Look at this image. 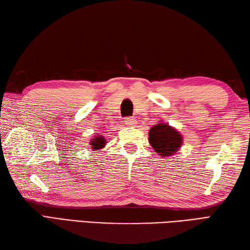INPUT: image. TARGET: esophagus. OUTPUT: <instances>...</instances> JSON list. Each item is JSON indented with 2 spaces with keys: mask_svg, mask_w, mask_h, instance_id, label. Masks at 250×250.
Instances as JSON below:
<instances>
[{
  "mask_svg": "<svg viewBox=\"0 0 250 250\" xmlns=\"http://www.w3.org/2000/svg\"><path fill=\"white\" fill-rule=\"evenodd\" d=\"M125 122L128 126H133L135 125V120L133 118H131V117H126L125 119Z\"/></svg>",
  "mask_w": 250,
  "mask_h": 250,
  "instance_id": "1",
  "label": "esophagus"
}]
</instances>
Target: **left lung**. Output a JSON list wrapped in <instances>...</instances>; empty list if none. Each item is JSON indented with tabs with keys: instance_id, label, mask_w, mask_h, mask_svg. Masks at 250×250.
<instances>
[{
	"instance_id": "1",
	"label": "left lung",
	"mask_w": 250,
	"mask_h": 250,
	"mask_svg": "<svg viewBox=\"0 0 250 250\" xmlns=\"http://www.w3.org/2000/svg\"><path fill=\"white\" fill-rule=\"evenodd\" d=\"M149 144L160 157H171L183 145V136L167 124H158L149 131Z\"/></svg>"
}]
</instances>
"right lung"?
<instances>
[{
	"label": "right lung",
	"mask_w": 250,
	"mask_h": 250,
	"mask_svg": "<svg viewBox=\"0 0 250 250\" xmlns=\"http://www.w3.org/2000/svg\"><path fill=\"white\" fill-rule=\"evenodd\" d=\"M90 145H91L92 149L99 150V149H101V148H103L106 145V141H105V139H104L102 135L95 136L94 139H92L91 141H90Z\"/></svg>",
	"instance_id": "1"
}]
</instances>
